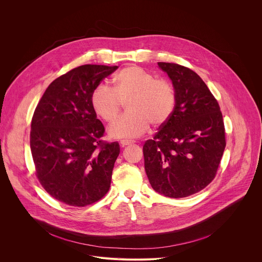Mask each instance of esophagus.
Masks as SVG:
<instances>
[{
    "mask_svg": "<svg viewBox=\"0 0 262 262\" xmlns=\"http://www.w3.org/2000/svg\"><path fill=\"white\" fill-rule=\"evenodd\" d=\"M120 143H121V145H122V146H127V145H131V144H133L134 142H133V141H131V140H121V141H120Z\"/></svg>",
    "mask_w": 262,
    "mask_h": 262,
    "instance_id": "obj_1",
    "label": "esophagus"
}]
</instances>
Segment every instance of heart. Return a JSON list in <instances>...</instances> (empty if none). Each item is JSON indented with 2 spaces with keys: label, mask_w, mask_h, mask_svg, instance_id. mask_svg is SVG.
I'll list each match as a JSON object with an SVG mask.
<instances>
[{
  "label": "heart",
  "mask_w": 262,
  "mask_h": 262,
  "mask_svg": "<svg viewBox=\"0 0 262 262\" xmlns=\"http://www.w3.org/2000/svg\"><path fill=\"white\" fill-rule=\"evenodd\" d=\"M114 89L101 83L92 94L94 111L104 121L112 123L127 103L128 114L109 127L113 138H136L149 128L164 125L171 117L176 106L172 85L138 67H129L113 78Z\"/></svg>",
  "instance_id": "obj_1"
}]
</instances>
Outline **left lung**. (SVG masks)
I'll use <instances>...</instances> for the list:
<instances>
[{
	"mask_svg": "<svg viewBox=\"0 0 262 262\" xmlns=\"http://www.w3.org/2000/svg\"><path fill=\"white\" fill-rule=\"evenodd\" d=\"M172 81L176 106L169 120L143 145L152 188L168 198H186L216 177L225 146L219 104L204 80L186 67L158 62Z\"/></svg>",
	"mask_w": 262,
	"mask_h": 262,
	"instance_id": "1",
	"label": "left lung"
}]
</instances>
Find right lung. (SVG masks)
Masks as SVG:
<instances>
[{
	"mask_svg": "<svg viewBox=\"0 0 262 262\" xmlns=\"http://www.w3.org/2000/svg\"><path fill=\"white\" fill-rule=\"evenodd\" d=\"M118 67L84 64L54 79L31 122L30 147L36 177L55 200L84 207L101 200L111 186L118 142L101 138L105 128L91 98Z\"/></svg>",
	"mask_w": 262,
	"mask_h": 262,
	"instance_id": "obj_1",
	"label": "right lung"
}]
</instances>
